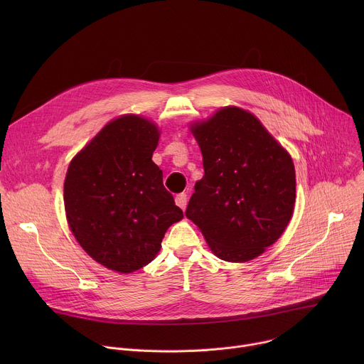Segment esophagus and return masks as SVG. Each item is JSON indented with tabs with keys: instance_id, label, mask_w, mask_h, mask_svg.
Listing matches in <instances>:
<instances>
[{
	"instance_id": "34e87169",
	"label": "esophagus",
	"mask_w": 364,
	"mask_h": 364,
	"mask_svg": "<svg viewBox=\"0 0 364 364\" xmlns=\"http://www.w3.org/2000/svg\"><path fill=\"white\" fill-rule=\"evenodd\" d=\"M176 204L180 207V209H186L187 205V194L186 193H180L176 196Z\"/></svg>"
}]
</instances>
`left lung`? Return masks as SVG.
<instances>
[{
  "label": "left lung",
  "instance_id": "obj_1",
  "mask_svg": "<svg viewBox=\"0 0 364 364\" xmlns=\"http://www.w3.org/2000/svg\"><path fill=\"white\" fill-rule=\"evenodd\" d=\"M204 176L186 216L223 261L246 262L275 243L295 203L291 155L256 117L228 107L194 124Z\"/></svg>",
  "mask_w": 364,
  "mask_h": 364
}]
</instances>
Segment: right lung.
<instances>
[{"label":"right lung","mask_w":364,"mask_h":364,"mask_svg":"<svg viewBox=\"0 0 364 364\" xmlns=\"http://www.w3.org/2000/svg\"><path fill=\"white\" fill-rule=\"evenodd\" d=\"M160 132L125 115L72 160L65 180L66 218L76 240L96 262L121 274L148 265L183 210L152 161Z\"/></svg>","instance_id":"1"}]
</instances>
